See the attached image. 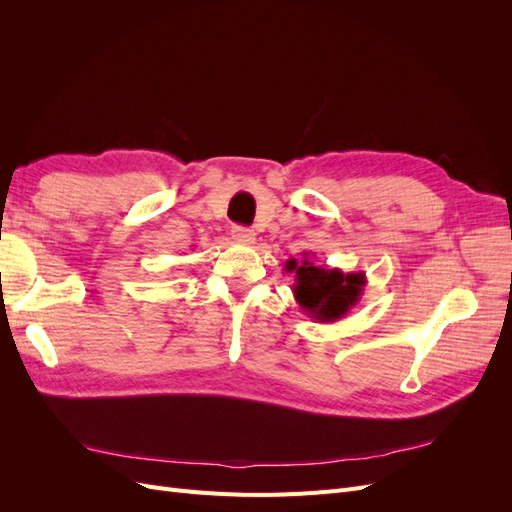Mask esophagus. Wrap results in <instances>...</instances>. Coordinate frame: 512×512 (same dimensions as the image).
I'll return each mask as SVG.
<instances>
[{
	"instance_id": "34e87169",
	"label": "esophagus",
	"mask_w": 512,
	"mask_h": 512,
	"mask_svg": "<svg viewBox=\"0 0 512 512\" xmlns=\"http://www.w3.org/2000/svg\"><path fill=\"white\" fill-rule=\"evenodd\" d=\"M232 239H235L237 243H254L256 241V235L254 230L245 228V226H232Z\"/></svg>"
}]
</instances>
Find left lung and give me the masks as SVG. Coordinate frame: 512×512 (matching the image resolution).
<instances>
[{
	"label": "left lung",
	"mask_w": 512,
	"mask_h": 512,
	"mask_svg": "<svg viewBox=\"0 0 512 512\" xmlns=\"http://www.w3.org/2000/svg\"><path fill=\"white\" fill-rule=\"evenodd\" d=\"M286 273H294L292 294L301 312L316 322H337L361 301L365 273H344L342 269L316 267L312 260H286Z\"/></svg>",
	"instance_id": "obj_1"
}]
</instances>
